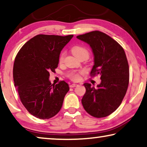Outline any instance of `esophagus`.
Returning a JSON list of instances; mask_svg holds the SVG:
<instances>
[{"mask_svg": "<svg viewBox=\"0 0 147 147\" xmlns=\"http://www.w3.org/2000/svg\"><path fill=\"white\" fill-rule=\"evenodd\" d=\"M76 86H77V84H71L69 85L70 88H74V87H76Z\"/></svg>", "mask_w": 147, "mask_h": 147, "instance_id": "esophagus-1", "label": "esophagus"}]
</instances>
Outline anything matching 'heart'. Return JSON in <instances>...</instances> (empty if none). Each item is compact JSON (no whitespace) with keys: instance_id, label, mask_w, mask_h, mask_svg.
<instances>
[{"instance_id":"obj_1","label":"heart","mask_w":147,"mask_h":147,"mask_svg":"<svg viewBox=\"0 0 147 147\" xmlns=\"http://www.w3.org/2000/svg\"><path fill=\"white\" fill-rule=\"evenodd\" d=\"M72 52L78 59L81 57H86L88 58L89 56V51L87 48L82 45H76L73 47L72 49ZM65 56V52H62L60 55L59 58V61L61 63L64 60ZM80 73H76V72H73L69 74V77L73 80H79L80 78Z\"/></svg>"}]
</instances>
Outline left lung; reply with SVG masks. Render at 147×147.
I'll list each match as a JSON object with an SVG mask.
<instances>
[{
    "mask_svg": "<svg viewBox=\"0 0 147 147\" xmlns=\"http://www.w3.org/2000/svg\"><path fill=\"white\" fill-rule=\"evenodd\" d=\"M90 46L94 57L91 76L100 74L97 88L84 83L82 104L93 117H106L117 109L125 96L129 80L128 61L123 47L108 35L93 31L76 36Z\"/></svg>",
    "mask_w": 147,
    "mask_h": 147,
    "instance_id": "obj_1",
    "label": "left lung"
}]
</instances>
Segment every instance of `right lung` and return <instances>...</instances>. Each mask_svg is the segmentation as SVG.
<instances>
[{"label": "right lung", "mask_w": 147, "mask_h": 147, "mask_svg": "<svg viewBox=\"0 0 147 147\" xmlns=\"http://www.w3.org/2000/svg\"><path fill=\"white\" fill-rule=\"evenodd\" d=\"M73 37L37 35L22 46L13 67L14 86L24 106L35 117L47 119L62 107L69 85L51 84L49 73L58 67L61 50Z\"/></svg>", "instance_id": "obj_1"}]
</instances>
